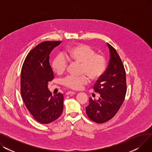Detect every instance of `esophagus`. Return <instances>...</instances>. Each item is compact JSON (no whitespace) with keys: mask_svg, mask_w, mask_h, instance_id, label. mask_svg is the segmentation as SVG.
Instances as JSON below:
<instances>
[{"mask_svg":"<svg viewBox=\"0 0 152 152\" xmlns=\"http://www.w3.org/2000/svg\"><path fill=\"white\" fill-rule=\"evenodd\" d=\"M76 93L75 92H72V91H68L66 93V95H74Z\"/></svg>","mask_w":152,"mask_h":152,"instance_id":"1","label":"esophagus"}]
</instances>
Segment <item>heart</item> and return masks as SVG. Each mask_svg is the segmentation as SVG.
Segmentation results:
<instances>
[{"label": "heart", "mask_w": 152, "mask_h": 152, "mask_svg": "<svg viewBox=\"0 0 152 152\" xmlns=\"http://www.w3.org/2000/svg\"><path fill=\"white\" fill-rule=\"evenodd\" d=\"M68 54L72 61L81 63V72L85 74L81 76H66L61 81L64 86L73 90H79L89 83L87 75L94 81L99 80L104 75L107 68L106 59L103 55L97 53L91 46L84 44H77L70 48ZM68 66V60L62 53L58 54L52 62V68L58 75L63 73Z\"/></svg>", "instance_id": "heart-1"}]
</instances>
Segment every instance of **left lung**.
I'll use <instances>...</instances> for the list:
<instances>
[{
  "label": "left lung",
  "instance_id": "8db88e82",
  "mask_svg": "<svg viewBox=\"0 0 152 152\" xmlns=\"http://www.w3.org/2000/svg\"><path fill=\"white\" fill-rule=\"evenodd\" d=\"M110 58L105 73L94 86L95 92L100 94L98 100L89 98L86 107V114L92 121L105 123L117 113L124 102L126 91V71L123 63L114 48L107 43Z\"/></svg>",
  "mask_w": 152,
  "mask_h": 152
}]
</instances>
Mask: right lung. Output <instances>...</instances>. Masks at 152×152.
Returning <instances> with one entry per match:
<instances>
[{"label":"right lung","mask_w":152,"mask_h":152,"mask_svg":"<svg viewBox=\"0 0 152 152\" xmlns=\"http://www.w3.org/2000/svg\"><path fill=\"white\" fill-rule=\"evenodd\" d=\"M61 41H45L32 49L24 61L21 72L22 99L37 121L49 124L58 118L63 110V95L52 96L48 83L54 79L49 55Z\"/></svg>","instance_id":"add662e5"}]
</instances>
